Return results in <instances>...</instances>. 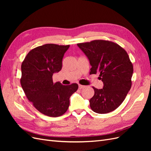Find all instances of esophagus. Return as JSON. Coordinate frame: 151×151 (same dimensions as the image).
<instances>
[{
	"label": "esophagus",
	"instance_id": "obj_1",
	"mask_svg": "<svg viewBox=\"0 0 151 151\" xmlns=\"http://www.w3.org/2000/svg\"><path fill=\"white\" fill-rule=\"evenodd\" d=\"M85 87H86V86H83V85H81V84H79V89H83V88H84Z\"/></svg>",
	"mask_w": 151,
	"mask_h": 151
}]
</instances>
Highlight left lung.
<instances>
[{"mask_svg":"<svg viewBox=\"0 0 151 151\" xmlns=\"http://www.w3.org/2000/svg\"><path fill=\"white\" fill-rule=\"evenodd\" d=\"M77 46L89 59L90 74H99L104 84L100 89L93 87L91 109L99 114L113 111L124 101L132 86L134 68L129 55L119 45L108 40H93Z\"/></svg>","mask_w":151,"mask_h":151,"instance_id":"1","label":"left lung"}]
</instances>
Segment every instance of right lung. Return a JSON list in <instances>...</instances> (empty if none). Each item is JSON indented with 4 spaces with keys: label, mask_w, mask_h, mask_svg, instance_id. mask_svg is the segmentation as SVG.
<instances>
[{
    "label": "right lung",
    "mask_w": 151,
    "mask_h": 151,
    "mask_svg": "<svg viewBox=\"0 0 151 151\" xmlns=\"http://www.w3.org/2000/svg\"><path fill=\"white\" fill-rule=\"evenodd\" d=\"M70 45L45 44L32 49L21 65L22 88L26 96L40 113L51 117L63 115L71 95L78 84L53 83V73L62 69V58Z\"/></svg>",
    "instance_id": "right-lung-1"
}]
</instances>
